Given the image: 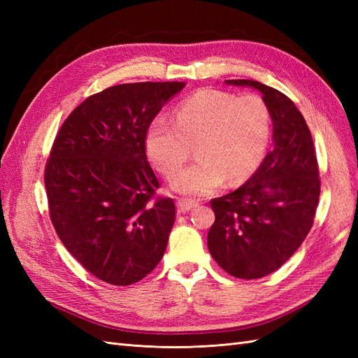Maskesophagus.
Segmentation results:
<instances>
[{"label":"esophagus","mask_w":358,"mask_h":358,"mask_svg":"<svg viewBox=\"0 0 358 358\" xmlns=\"http://www.w3.org/2000/svg\"><path fill=\"white\" fill-rule=\"evenodd\" d=\"M197 206H199V201H196V200H189V199H179L178 200V210L182 213L197 208Z\"/></svg>","instance_id":"1"}]
</instances>
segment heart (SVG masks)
<instances>
[{"label":"heart","mask_w":358,"mask_h":358,"mask_svg":"<svg viewBox=\"0 0 358 358\" xmlns=\"http://www.w3.org/2000/svg\"><path fill=\"white\" fill-rule=\"evenodd\" d=\"M272 115L259 95L201 90L182 101L175 121L164 116L149 124L146 152L164 176L179 170L196 145L199 159L171 179V188L187 196H208L227 180L237 185L264 161Z\"/></svg>","instance_id":"obj_1"}]
</instances>
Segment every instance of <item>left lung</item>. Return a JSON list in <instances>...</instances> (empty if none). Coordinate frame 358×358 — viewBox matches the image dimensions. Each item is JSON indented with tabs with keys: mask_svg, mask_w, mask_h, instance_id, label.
Listing matches in <instances>:
<instances>
[{
	"mask_svg": "<svg viewBox=\"0 0 358 358\" xmlns=\"http://www.w3.org/2000/svg\"><path fill=\"white\" fill-rule=\"evenodd\" d=\"M262 92L273 122V149L241 188L213 199L210 255L227 273L258 279L273 273L306 239L321 180L310 129L288 96L257 80H225Z\"/></svg>",
	"mask_w": 358,
	"mask_h": 358,
	"instance_id": "left-lung-1",
	"label": "left lung"
}]
</instances>
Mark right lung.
<instances>
[{"instance_id": "add662e5", "label": "right lung", "mask_w": 358, "mask_h": 358, "mask_svg": "<svg viewBox=\"0 0 358 358\" xmlns=\"http://www.w3.org/2000/svg\"><path fill=\"white\" fill-rule=\"evenodd\" d=\"M183 82L110 86L69 115L45 169L49 215L67 251L103 282H138L167 248L176 208L155 197L149 124Z\"/></svg>"}]
</instances>
